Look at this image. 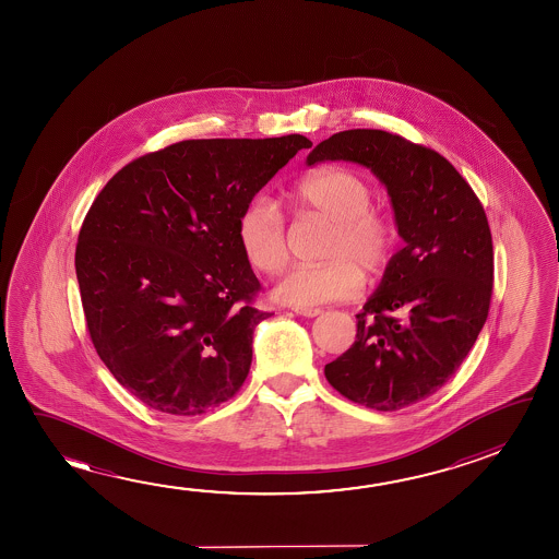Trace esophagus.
I'll return each instance as SVG.
<instances>
[{
    "instance_id": "1",
    "label": "esophagus",
    "mask_w": 559,
    "mask_h": 559,
    "mask_svg": "<svg viewBox=\"0 0 559 559\" xmlns=\"http://www.w3.org/2000/svg\"><path fill=\"white\" fill-rule=\"evenodd\" d=\"M298 316H304V318H316V316H320L321 308H293Z\"/></svg>"
}]
</instances>
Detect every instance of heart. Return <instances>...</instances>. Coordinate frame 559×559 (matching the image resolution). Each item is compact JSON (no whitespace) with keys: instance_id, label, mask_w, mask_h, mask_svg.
<instances>
[{"instance_id":"b5f03b06","label":"heart","mask_w":559,"mask_h":559,"mask_svg":"<svg viewBox=\"0 0 559 559\" xmlns=\"http://www.w3.org/2000/svg\"><path fill=\"white\" fill-rule=\"evenodd\" d=\"M294 209L320 214L333 222L323 265L296 266L276 286V298L294 306L337 302L357 296L365 273H384L397 243V229L384 212L376 211L372 189L360 177L343 167H321L302 177L290 191ZM239 248L249 265L266 273H283L290 251L283 216L275 204L257 199L238 221Z\"/></svg>"}]
</instances>
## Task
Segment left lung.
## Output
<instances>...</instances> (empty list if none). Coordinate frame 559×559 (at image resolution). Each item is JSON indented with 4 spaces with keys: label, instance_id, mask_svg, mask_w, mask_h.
Listing matches in <instances>:
<instances>
[{
    "label": "left lung",
    "instance_id": "8db88e82",
    "mask_svg": "<svg viewBox=\"0 0 559 559\" xmlns=\"http://www.w3.org/2000/svg\"><path fill=\"white\" fill-rule=\"evenodd\" d=\"M365 165L390 194L405 246L357 313V341L325 365L338 394L378 412L421 402L447 384L484 328L493 241L484 206L447 157L385 130L337 132L306 164ZM407 310L408 320L393 318Z\"/></svg>",
    "mask_w": 559,
    "mask_h": 559
}]
</instances>
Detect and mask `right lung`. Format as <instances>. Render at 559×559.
<instances>
[{
  "label": "right lung",
  "instance_id": "add662e5",
  "mask_svg": "<svg viewBox=\"0 0 559 559\" xmlns=\"http://www.w3.org/2000/svg\"><path fill=\"white\" fill-rule=\"evenodd\" d=\"M302 147L300 134L185 140L124 165L93 201L75 248L87 330L147 407L201 415L246 382L271 313L253 306L238 221Z\"/></svg>",
  "mask_w": 559,
  "mask_h": 559
}]
</instances>
